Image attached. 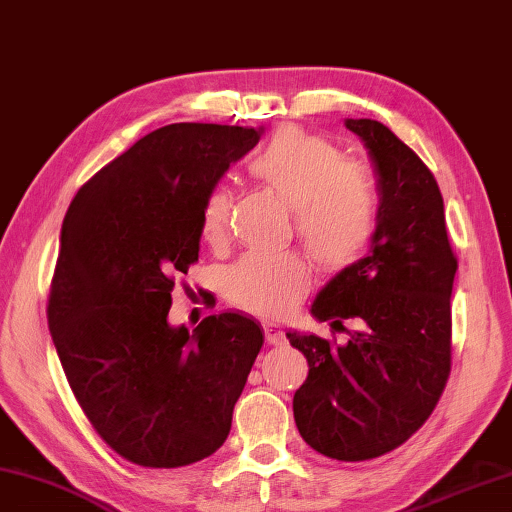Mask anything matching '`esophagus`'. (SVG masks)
I'll return each mask as SVG.
<instances>
[{"instance_id":"esophagus-1","label":"esophagus","mask_w":512,"mask_h":512,"mask_svg":"<svg viewBox=\"0 0 512 512\" xmlns=\"http://www.w3.org/2000/svg\"><path fill=\"white\" fill-rule=\"evenodd\" d=\"M264 335H266V342L270 346H282L286 342V335L282 333V328L277 324H264Z\"/></svg>"}]
</instances>
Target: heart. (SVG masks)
Segmentation results:
<instances>
[{
	"mask_svg": "<svg viewBox=\"0 0 512 512\" xmlns=\"http://www.w3.org/2000/svg\"><path fill=\"white\" fill-rule=\"evenodd\" d=\"M248 175L293 208V226L324 273L362 262L379 228V197L368 170L346 159L330 139L282 126L250 157ZM230 213L226 186H213L199 208V235L224 242ZM308 288V266L297 253H246L222 273L233 306L259 317H284Z\"/></svg>",
	"mask_w": 512,
	"mask_h": 512,
	"instance_id": "1",
	"label": "heart"
}]
</instances>
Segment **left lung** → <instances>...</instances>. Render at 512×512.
I'll use <instances>...</instances> for the list:
<instances>
[{
  "instance_id": "1",
  "label": "left lung",
  "mask_w": 512,
  "mask_h": 512,
  "mask_svg": "<svg viewBox=\"0 0 512 512\" xmlns=\"http://www.w3.org/2000/svg\"><path fill=\"white\" fill-rule=\"evenodd\" d=\"M375 162L379 228L368 255L317 295L319 322L364 324L337 339L286 333L308 377L293 413L304 442L339 462L382 457L415 435L450 375V293L457 257L435 175L393 130L346 119Z\"/></svg>"
}]
</instances>
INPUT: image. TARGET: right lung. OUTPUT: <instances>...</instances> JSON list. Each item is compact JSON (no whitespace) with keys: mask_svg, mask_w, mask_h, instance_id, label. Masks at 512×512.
<instances>
[{"mask_svg":"<svg viewBox=\"0 0 512 512\" xmlns=\"http://www.w3.org/2000/svg\"><path fill=\"white\" fill-rule=\"evenodd\" d=\"M262 130L170 124L77 190L62 224L48 328L75 399L119 457L179 468L226 442L264 344L250 317L168 326L173 288L199 257V208Z\"/></svg>","mask_w":512,"mask_h":512,"instance_id":"right-lung-1","label":"right lung"}]
</instances>
